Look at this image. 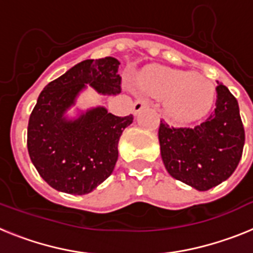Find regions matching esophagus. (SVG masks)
<instances>
[{
    "instance_id": "1",
    "label": "esophagus",
    "mask_w": 253,
    "mask_h": 253,
    "mask_svg": "<svg viewBox=\"0 0 253 253\" xmlns=\"http://www.w3.org/2000/svg\"><path fill=\"white\" fill-rule=\"evenodd\" d=\"M149 106V101L147 99H138L137 101L134 102L133 105V111L134 114H138L139 113L142 109H144V107H148Z\"/></svg>"
}]
</instances>
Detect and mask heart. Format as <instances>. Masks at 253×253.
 Masks as SVG:
<instances>
[{
  "instance_id": "heart-1",
  "label": "heart",
  "mask_w": 253,
  "mask_h": 253,
  "mask_svg": "<svg viewBox=\"0 0 253 253\" xmlns=\"http://www.w3.org/2000/svg\"><path fill=\"white\" fill-rule=\"evenodd\" d=\"M137 81L143 91L165 99L169 113L180 120L200 118L213 104V84L193 72L151 67L143 69Z\"/></svg>"
}]
</instances>
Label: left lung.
<instances>
[{
  "instance_id": "left-lung-1",
  "label": "left lung",
  "mask_w": 253,
  "mask_h": 253,
  "mask_svg": "<svg viewBox=\"0 0 253 253\" xmlns=\"http://www.w3.org/2000/svg\"><path fill=\"white\" fill-rule=\"evenodd\" d=\"M215 109L195 126H173L161 119L158 139L172 177L200 191L216 186L237 169L245 146L238 101L218 82Z\"/></svg>"
}]
</instances>
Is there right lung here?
<instances>
[{
  "label": "right lung",
  "instance_id": "1",
  "mask_svg": "<svg viewBox=\"0 0 253 253\" xmlns=\"http://www.w3.org/2000/svg\"><path fill=\"white\" fill-rule=\"evenodd\" d=\"M119 64L113 57L84 60L40 92L29 118L28 151L39 175L53 189L84 195L114 171L118 142L133 115L116 116L97 107L68 122L63 114L86 84L101 93H119Z\"/></svg>",
  "mask_w": 253,
  "mask_h": 253
}]
</instances>
